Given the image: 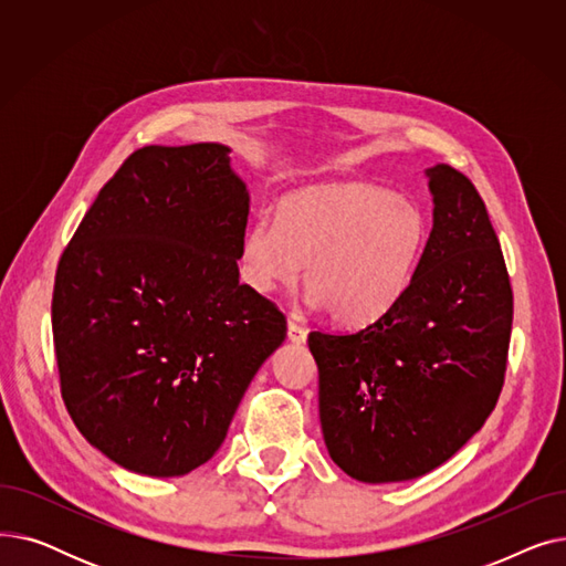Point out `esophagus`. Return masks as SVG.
Masks as SVG:
<instances>
[{
	"label": "esophagus",
	"instance_id": "34e87169",
	"mask_svg": "<svg viewBox=\"0 0 566 566\" xmlns=\"http://www.w3.org/2000/svg\"><path fill=\"white\" fill-rule=\"evenodd\" d=\"M286 335H289V342H291V344H305V339H307V331L303 328V325H298V323L291 321V318H289V331H286Z\"/></svg>",
	"mask_w": 566,
	"mask_h": 566
}]
</instances>
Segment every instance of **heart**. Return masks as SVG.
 <instances>
[{
	"label": "heart",
	"mask_w": 566,
	"mask_h": 566,
	"mask_svg": "<svg viewBox=\"0 0 566 566\" xmlns=\"http://www.w3.org/2000/svg\"><path fill=\"white\" fill-rule=\"evenodd\" d=\"M429 218L374 184H325L286 195L277 216L254 218L241 238V275L256 293L301 280L307 303L342 325L388 314L410 289L429 245Z\"/></svg>",
	"instance_id": "1"
}]
</instances>
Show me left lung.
<instances>
[{
	"label": "left lung",
	"instance_id": "left-lung-1",
	"mask_svg": "<svg viewBox=\"0 0 566 566\" xmlns=\"http://www.w3.org/2000/svg\"><path fill=\"white\" fill-rule=\"evenodd\" d=\"M433 227L410 289L367 328L310 333L331 459L367 484L452 459L502 390L514 295L486 206L450 165L424 169Z\"/></svg>",
	"mask_w": 566,
	"mask_h": 566
}]
</instances>
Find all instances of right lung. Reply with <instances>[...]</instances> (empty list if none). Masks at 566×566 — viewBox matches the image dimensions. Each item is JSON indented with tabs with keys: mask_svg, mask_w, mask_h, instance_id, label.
Listing matches in <instances>:
<instances>
[{
	"mask_svg": "<svg viewBox=\"0 0 566 566\" xmlns=\"http://www.w3.org/2000/svg\"><path fill=\"white\" fill-rule=\"evenodd\" d=\"M218 142L144 146L62 254L52 333L62 395L109 461L181 478L222 444L286 321L241 284L250 192Z\"/></svg>",
	"mask_w": 566,
	"mask_h": 566,
	"instance_id": "1",
	"label": "right lung"
}]
</instances>
